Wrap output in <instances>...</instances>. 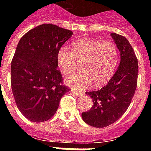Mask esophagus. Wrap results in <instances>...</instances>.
<instances>
[{
	"instance_id": "34e87169",
	"label": "esophagus",
	"mask_w": 151,
	"mask_h": 151,
	"mask_svg": "<svg viewBox=\"0 0 151 151\" xmlns=\"http://www.w3.org/2000/svg\"><path fill=\"white\" fill-rule=\"evenodd\" d=\"M71 92H72L73 94L76 96H80V95H82V92L78 91H77L75 89H71Z\"/></svg>"
}]
</instances>
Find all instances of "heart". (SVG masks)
<instances>
[{
    "instance_id": "heart-1",
    "label": "heart",
    "mask_w": 151,
    "mask_h": 151,
    "mask_svg": "<svg viewBox=\"0 0 151 151\" xmlns=\"http://www.w3.org/2000/svg\"><path fill=\"white\" fill-rule=\"evenodd\" d=\"M73 52L62 47L57 53V63L65 74L76 69L77 62L82 63L81 70L66 78L65 83L75 89L84 88L92 83L95 86L104 85L113 76L118 64V51L111 42L83 39L73 44Z\"/></svg>"
}]
</instances>
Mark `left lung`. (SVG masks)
I'll list each match as a JSON object with an SVG mask.
<instances>
[{"instance_id": "1", "label": "left lung", "mask_w": 151, "mask_h": 151, "mask_svg": "<svg viewBox=\"0 0 151 151\" xmlns=\"http://www.w3.org/2000/svg\"><path fill=\"white\" fill-rule=\"evenodd\" d=\"M111 35L120 51V65L107 85L99 91L86 92L94 104L82 113V120L95 128L108 126L123 116L137 84L138 61L133 47L125 37L116 33Z\"/></svg>"}]
</instances>
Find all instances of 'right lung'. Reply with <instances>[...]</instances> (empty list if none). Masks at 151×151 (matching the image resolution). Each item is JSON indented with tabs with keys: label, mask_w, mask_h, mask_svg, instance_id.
<instances>
[{
	"label": "right lung",
	"mask_w": 151,
	"mask_h": 151,
	"mask_svg": "<svg viewBox=\"0 0 151 151\" xmlns=\"http://www.w3.org/2000/svg\"><path fill=\"white\" fill-rule=\"evenodd\" d=\"M73 35L69 30L42 24L21 38L11 62V87L18 110L28 120L43 122L56 113L70 91L62 84L57 53Z\"/></svg>",
	"instance_id": "right-lung-1"
}]
</instances>
